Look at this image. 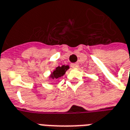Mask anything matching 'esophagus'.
Listing matches in <instances>:
<instances>
[{"instance_id":"34e87169","label":"esophagus","mask_w":130,"mask_h":130,"mask_svg":"<svg viewBox=\"0 0 130 130\" xmlns=\"http://www.w3.org/2000/svg\"><path fill=\"white\" fill-rule=\"evenodd\" d=\"M71 66L72 68H77L78 67V64L77 63H73L71 64Z\"/></svg>"}]
</instances>
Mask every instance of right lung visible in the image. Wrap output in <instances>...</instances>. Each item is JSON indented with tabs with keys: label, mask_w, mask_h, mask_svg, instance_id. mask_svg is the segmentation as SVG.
Returning a JSON list of instances; mask_svg holds the SVG:
<instances>
[{
	"label": "right lung",
	"mask_w": 130,
	"mask_h": 130,
	"mask_svg": "<svg viewBox=\"0 0 130 130\" xmlns=\"http://www.w3.org/2000/svg\"><path fill=\"white\" fill-rule=\"evenodd\" d=\"M69 69V66H64L63 65L62 66H58L57 67L56 69L54 71L52 74L51 75V78L54 79H59V77H61V76H63L66 71Z\"/></svg>",
	"instance_id": "obj_1"
}]
</instances>
